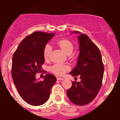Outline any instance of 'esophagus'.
<instances>
[{
	"mask_svg": "<svg viewBox=\"0 0 120 120\" xmlns=\"http://www.w3.org/2000/svg\"><path fill=\"white\" fill-rule=\"evenodd\" d=\"M57 80H64V78H62V77H57Z\"/></svg>",
	"mask_w": 120,
	"mask_h": 120,
	"instance_id": "34e87169",
	"label": "esophagus"
}]
</instances>
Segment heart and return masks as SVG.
<instances>
[{"mask_svg":"<svg viewBox=\"0 0 120 120\" xmlns=\"http://www.w3.org/2000/svg\"><path fill=\"white\" fill-rule=\"evenodd\" d=\"M57 45L66 55H71L73 52L74 45L70 40H67V39L59 40L57 42ZM51 49H52L49 45H47L44 47V51H43V56L45 59H47L49 58ZM68 69V66L61 64H56L51 67L52 71L57 75H64Z\"/></svg>","mask_w":120,"mask_h":120,"instance_id":"heart-1","label":"heart"}]
</instances>
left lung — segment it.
Segmentation results:
<instances>
[{"instance_id":"obj_1","label":"left lung","mask_w":120,"mask_h":120,"mask_svg":"<svg viewBox=\"0 0 120 120\" xmlns=\"http://www.w3.org/2000/svg\"><path fill=\"white\" fill-rule=\"evenodd\" d=\"M79 54L76 66L70 73L73 76H80L81 81L73 82L67 95L73 103L85 105L98 94L103 77L104 66L100 50L90 38L78 31Z\"/></svg>"}]
</instances>
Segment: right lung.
Masks as SVG:
<instances>
[{
	"mask_svg": "<svg viewBox=\"0 0 120 120\" xmlns=\"http://www.w3.org/2000/svg\"><path fill=\"white\" fill-rule=\"evenodd\" d=\"M54 35L55 33L35 32L22 40L12 56L14 83L21 97L30 105L45 103L56 81V77L51 74L45 75L43 80H38L35 77L44 62V47Z\"/></svg>",
	"mask_w": 120,
	"mask_h": 120,
	"instance_id": "right-lung-1",
	"label": "right lung"
}]
</instances>
